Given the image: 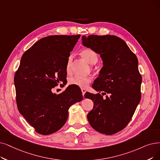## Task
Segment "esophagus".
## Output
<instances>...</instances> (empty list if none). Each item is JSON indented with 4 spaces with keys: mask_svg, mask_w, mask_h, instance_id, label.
Here are the masks:
<instances>
[{
    "mask_svg": "<svg viewBox=\"0 0 160 160\" xmlns=\"http://www.w3.org/2000/svg\"><path fill=\"white\" fill-rule=\"evenodd\" d=\"M81 90H82V93L83 97H84V94H85V93H86V89H84V88H82V89H81Z\"/></svg>",
    "mask_w": 160,
    "mask_h": 160,
    "instance_id": "34e87169",
    "label": "esophagus"
}]
</instances>
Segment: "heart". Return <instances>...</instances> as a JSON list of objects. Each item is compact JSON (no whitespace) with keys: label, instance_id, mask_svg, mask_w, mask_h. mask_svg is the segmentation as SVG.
Instances as JSON below:
<instances>
[{"label":"heart","instance_id":"obj_1","mask_svg":"<svg viewBox=\"0 0 160 160\" xmlns=\"http://www.w3.org/2000/svg\"><path fill=\"white\" fill-rule=\"evenodd\" d=\"M81 55L82 58H84L88 63L93 65L96 63L97 61H98V55L93 50L89 49H84L81 52ZM72 56L70 55L68 58L66 68L67 72H70L71 70V65H72ZM92 82V78L90 77H81L79 76H74L70 78L68 80L69 84L71 85L78 86L80 88H86L90 83Z\"/></svg>","mask_w":160,"mask_h":160}]
</instances>
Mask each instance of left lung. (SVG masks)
<instances>
[{"instance_id":"obj_1","label":"left lung","mask_w":160,"mask_h":160,"mask_svg":"<svg viewBox=\"0 0 160 160\" xmlns=\"http://www.w3.org/2000/svg\"><path fill=\"white\" fill-rule=\"evenodd\" d=\"M82 40L83 45L99 53L103 61L92 86L99 93L84 95L93 102L87 115L88 122L101 133L115 134L127 126L141 99L137 58L124 40L114 35L92 34L82 36ZM101 92L109 96L103 99Z\"/></svg>"}]
</instances>
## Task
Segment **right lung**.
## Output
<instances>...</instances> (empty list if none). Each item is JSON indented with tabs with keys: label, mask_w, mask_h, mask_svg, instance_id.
<instances>
[{
	"label": "right lung",
	"mask_w": 160,
	"mask_h": 160,
	"mask_svg": "<svg viewBox=\"0 0 160 160\" xmlns=\"http://www.w3.org/2000/svg\"><path fill=\"white\" fill-rule=\"evenodd\" d=\"M80 37V34L41 38L21 59L14 76L17 106L39 134L59 130L67 120L68 108L83 99L81 90L72 86L58 95L52 91L66 80L67 59Z\"/></svg>",
	"instance_id": "add662e5"
}]
</instances>
